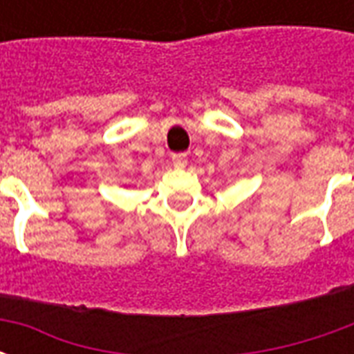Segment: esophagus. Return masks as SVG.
Listing matches in <instances>:
<instances>
[{"mask_svg": "<svg viewBox=\"0 0 354 354\" xmlns=\"http://www.w3.org/2000/svg\"><path fill=\"white\" fill-rule=\"evenodd\" d=\"M172 162H174V167H185V165H187V155L172 153Z\"/></svg>", "mask_w": 354, "mask_h": 354, "instance_id": "1", "label": "esophagus"}]
</instances>
